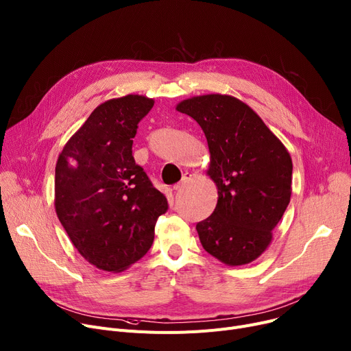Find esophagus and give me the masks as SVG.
Returning a JSON list of instances; mask_svg holds the SVG:
<instances>
[{"mask_svg": "<svg viewBox=\"0 0 351 351\" xmlns=\"http://www.w3.org/2000/svg\"><path fill=\"white\" fill-rule=\"evenodd\" d=\"M191 179H192V175H191L189 172L183 173V176H182V180L173 186V189H175V191H179V189H182L186 183L191 182Z\"/></svg>", "mask_w": 351, "mask_h": 351, "instance_id": "34e87169", "label": "esophagus"}]
</instances>
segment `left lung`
Masks as SVG:
<instances>
[{
  "label": "left lung",
  "instance_id": "obj_1",
  "mask_svg": "<svg viewBox=\"0 0 351 351\" xmlns=\"http://www.w3.org/2000/svg\"><path fill=\"white\" fill-rule=\"evenodd\" d=\"M176 110L202 127L207 175L217 186L212 216L196 224L203 248L219 261L244 265L267 250L292 193V159L252 108L236 97L206 95Z\"/></svg>",
  "mask_w": 351,
  "mask_h": 351
}]
</instances>
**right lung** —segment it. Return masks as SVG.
<instances>
[{
  "mask_svg": "<svg viewBox=\"0 0 351 351\" xmlns=\"http://www.w3.org/2000/svg\"><path fill=\"white\" fill-rule=\"evenodd\" d=\"M154 100L100 104L66 143L55 169V208L70 241L99 269L121 272L148 252L168 200L136 165L132 138Z\"/></svg>",
  "mask_w": 351,
  "mask_h": 351,
  "instance_id": "1",
  "label": "right lung"
}]
</instances>
